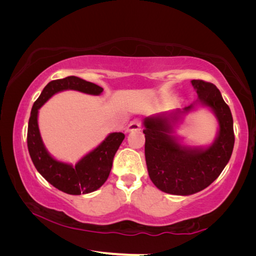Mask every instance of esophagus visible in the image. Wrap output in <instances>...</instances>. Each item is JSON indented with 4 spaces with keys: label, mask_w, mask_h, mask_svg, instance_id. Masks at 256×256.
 Listing matches in <instances>:
<instances>
[{
    "label": "esophagus",
    "mask_w": 256,
    "mask_h": 256,
    "mask_svg": "<svg viewBox=\"0 0 256 256\" xmlns=\"http://www.w3.org/2000/svg\"><path fill=\"white\" fill-rule=\"evenodd\" d=\"M142 124H141V120L140 118H134L126 128V132H131V131H136V130H141Z\"/></svg>",
    "instance_id": "34e87169"
}]
</instances>
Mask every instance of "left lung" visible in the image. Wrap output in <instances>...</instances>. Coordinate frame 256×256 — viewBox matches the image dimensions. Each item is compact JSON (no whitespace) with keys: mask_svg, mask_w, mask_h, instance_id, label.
<instances>
[{"mask_svg":"<svg viewBox=\"0 0 256 256\" xmlns=\"http://www.w3.org/2000/svg\"><path fill=\"white\" fill-rule=\"evenodd\" d=\"M192 84L198 100L209 106L219 120L218 138L211 146L203 150L182 146L170 136L172 126L167 118L144 120V154L150 180L162 192L174 196H190L208 188L226 167L235 144L230 108L219 89L203 80H192ZM190 108L192 105L184 110Z\"/></svg>","mask_w":256,"mask_h":256,"instance_id":"left-lung-1","label":"left lung"}]
</instances>
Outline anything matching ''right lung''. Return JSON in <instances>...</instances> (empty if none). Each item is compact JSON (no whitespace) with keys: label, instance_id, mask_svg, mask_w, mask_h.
<instances>
[{"label":"right lung","instance_id":"obj_1","mask_svg":"<svg viewBox=\"0 0 256 256\" xmlns=\"http://www.w3.org/2000/svg\"><path fill=\"white\" fill-rule=\"evenodd\" d=\"M66 89L78 90L90 94L102 92V86L73 76L50 81L37 100L34 102L28 123L27 144L34 167L48 183L64 193L80 196L81 193L94 192L105 183L110 176L112 159L125 136L122 132L110 134L100 146L82 158L76 167L56 162L54 158H52L42 144L40 134L37 123L38 110L54 94Z\"/></svg>","mask_w":256,"mask_h":256}]
</instances>
